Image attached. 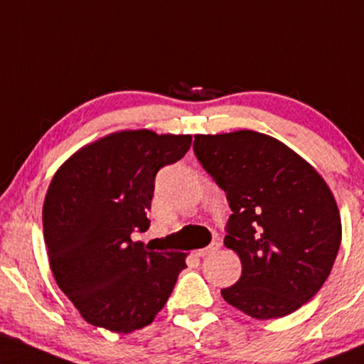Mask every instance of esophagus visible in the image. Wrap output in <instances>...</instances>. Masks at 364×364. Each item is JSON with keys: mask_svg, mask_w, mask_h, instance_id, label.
<instances>
[{"mask_svg": "<svg viewBox=\"0 0 364 364\" xmlns=\"http://www.w3.org/2000/svg\"><path fill=\"white\" fill-rule=\"evenodd\" d=\"M218 247H220V242L213 240V242L210 244V246H207L205 249H200V251H196V256H198V257H207V256H210V254L217 252Z\"/></svg>", "mask_w": 364, "mask_h": 364, "instance_id": "obj_1", "label": "esophagus"}]
</instances>
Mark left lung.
<instances>
[{
	"label": "left lung",
	"mask_w": 364,
	"mask_h": 364,
	"mask_svg": "<svg viewBox=\"0 0 364 364\" xmlns=\"http://www.w3.org/2000/svg\"><path fill=\"white\" fill-rule=\"evenodd\" d=\"M193 151L232 210L224 244L242 274L220 291L224 300L254 318L299 310L326 283L341 246L329 186L290 147L252 130L195 135Z\"/></svg>",
	"instance_id": "8db88e82"
}]
</instances>
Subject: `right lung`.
Instances as JSON below:
<instances>
[{"label":"right lung","instance_id":"right-lung-1","mask_svg":"<svg viewBox=\"0 0 364 364\" xmlns=\"http://www.w3.org/2000/svg\"><path fill=\"white\" fill-rule=\"evenodd\" d=\"M191 135L112 134L77 151L55 173L43 203L50 269L87 323L139 331L164 307L186 268L185 252L134 242L164 166L186 154Z\"/></svg>","mask_w":364,"mask_h":364}]
</instances>
